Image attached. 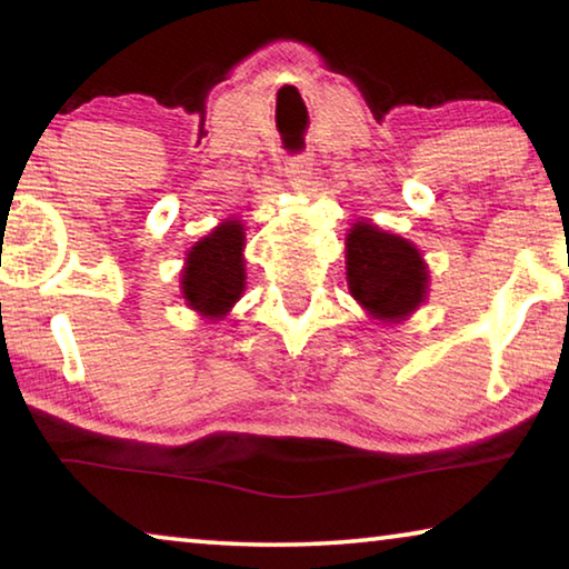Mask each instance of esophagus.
<instances>
[{"mask_svg":"<svg viewBox=\"0 0 569 569\" xmlns=\"http://www.w3.org/2000/svg\"><path fill=\"white\" fill-rule=\"evenodd\" d=\"M311 170H313V158L303 152V156H293V158H286V172H288V180H291V186L296 190H306L311 186Z\"/></svg>","mask_w":569,"mask_h":569,"instance_id":"1","label":"esophagus"}]
</instances>
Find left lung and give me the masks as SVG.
<instances>
[{"instance_id": "8db88e82", "label": "left lung", "mask_w": 569, "mask_h": 569, "mask_svg": "<svg viewBox=\"0 0 569 569\" xmlns=\"http://www.w3.org/2000/svg\"><path fill=\"white\" fill-rule=\"evenodd\" d=\"M346 283L371 319L401 323L427 301L429 266L411 240L361 218L346 233Z\"/></svg>"}]
</instances>
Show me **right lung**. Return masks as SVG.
Returning a JSON list of instances; mask_svg holds the SVG:
<instances>
[{
    "label": "right lung",
    "instance_id": "right-lung-1",
    "mask_svg": "<svg viewBox=\"0 0 569 569\" xmlns=\"http://www.w3.org/2000/svg\"><path fill=\"white\" fill-rule=\"evenodd\" d=\"M246 226L226 218L186 253L180 296L200 319L223 321L246 291Z\"/></svg>",
    "mask_w": 569,
    "mask_h": 569
}]
</instances>
